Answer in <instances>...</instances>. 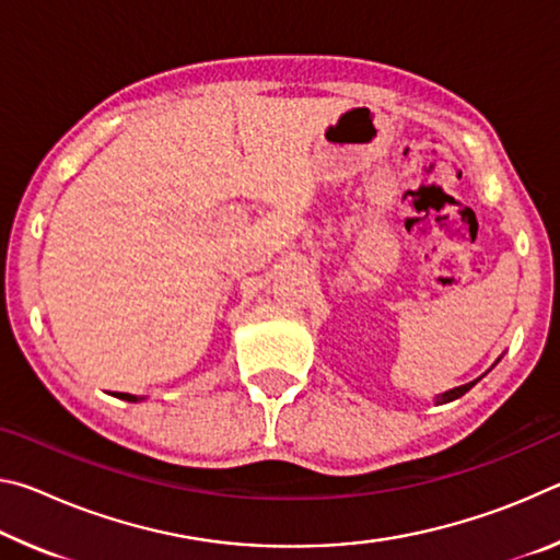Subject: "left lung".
Masks as SVG:
<instances>
[{"label": "left lung", "instance_id": "8db88e82", "mask_svg": "<svg viewBox=\"0 0 560 560\" xmlns=\"http://www.w3.org/2000/svg\"><path fill=\"white\" fill-rule=\"evenodd\" d=\"M479 381V377H477ZM477 381L474 383H467V385H459V387H454V390H447V393H442V395H438V405H444V402H452V400H457V397H462L464 393H469L474 385H477Z\"/></svg>", "mask_w": 560, "mask_h": 560}]
</instances>
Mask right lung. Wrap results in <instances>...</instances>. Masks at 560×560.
Segmentation results:
<instances>
[{
	"label": "right lung",
	"instance_id": "obj_1",
	"mask_svg": "<svg viewBox=\"0 0 560 560\" xmlns=\"http://www.w3.org/2000/svg\"><path fill=\"white\" fill-rule=\"evenodd\" d=\"M118 397H120V400H128V402H138L140 400V397H136V395H128V393H116Z\"/></svg>",
	"mask_w": 560,
	"mask_h": 560
}]
</instances>
